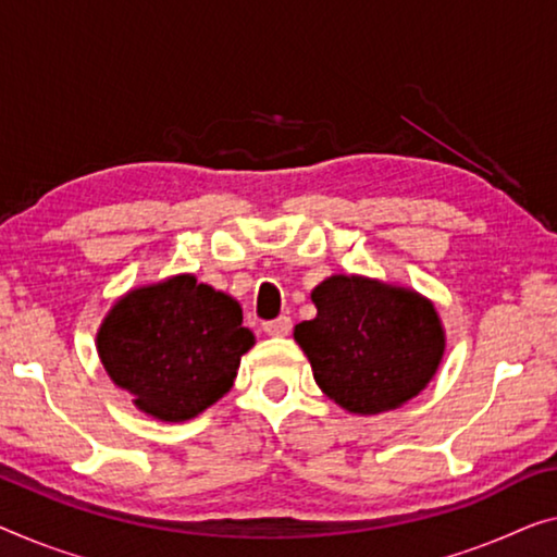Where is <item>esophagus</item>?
Returning a JSON list of instances; mask_svg holds the SVG:
<instances>
[{"label":"esophagus","instance_id":"34e87169","mask_svg":"<svg viewBox=\"0 0 557 557\" xmlns=\"http://www.w3.org/2000/svg\"><path fill=\"white\" fill-rule=\"evenodd\" d=\"M262 330L268 332V335H272V337H285V335H289V330H293V320L282 314V318H277V320L264 322Z\"/></svg>","mask_w":557,"mask_h":557}]
</instances>
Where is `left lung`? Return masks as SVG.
Instances as JSON below:
<instances>
[{
    "instance_id": "left-lung-1",
    "label": "left lung",
    "mask_w": 557,
    "mask_h": 557,
    "mask_svg": "<svg viewBox=\"0 0 557 557\" xmlns=\"http://www.w3.org/2000/svg\"><path fill=\"white\" fill-rule=\"evenodd\" d=\"M314 320L295 325L314 383L355 414H377L412 400L445 352L435 307L408 287L332 275L312 289Z\"/></svg>"
}]
</instances>
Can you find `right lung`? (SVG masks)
I'll return each instance as SVG.
<instances>
[{"instance_id": "1", "label": "right lung", "mask_w": 557, "mask_h": 557, "mask_svg": "<svg viewBox=\"0 0 557 557\" xmlns=\"http://www.w3.org/2000/svg\"><path fill=\"white\" fill-rule=\"evenodd\" d=\"M252 345L239 302L195 275L129 289L97 332L112 383L164 422L193 420L218 403Z\"/></svg>"}]
</instances>
